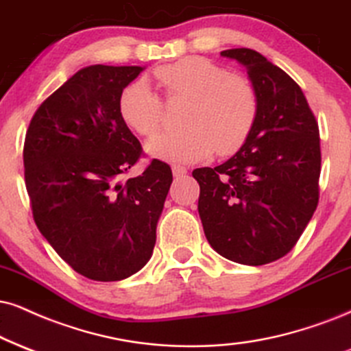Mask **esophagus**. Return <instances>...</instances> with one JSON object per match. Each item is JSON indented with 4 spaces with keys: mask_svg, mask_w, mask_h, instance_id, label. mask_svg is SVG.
<instances>
[{
    "mask_svg": "<svg viewBox=\"0 0 351 351\" xmlns=\"http://www.w3.org/2000/svg\"><path fill=\"white\" fill-rule=\"evenodd\" d=\"M172 174H174L176 177H180V176L187 174V167L180 166V164H174V166H172Z\"/></svg>",
    "mask_w": 351,
    "mask_h": 351,
    "instance_id": "1",
    "label": "esophagus"
}]
</instances>
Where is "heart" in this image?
Wrapping results in <instances>:
<instances>
[{
    "mask_svg": "<svg viewBox=\"0 0 351 351\" xmlns=\"http://www.w3.org/2000/svg\"><path fill=\"white\" fill-rule=\"evenodd\" d=\"M167 99H190L182 132L148 143V153L169 162H193L216 153H236L247 141L258 115V96L247 77L231 75L203 56H185L154 70ZM119 114L133 132L153 136L164 119V101L146 80L125 86Z\"/></svg>",
    "mask_w": 351,
    "mask_h": 351,
    "instance_id": "heart-1",
    "label": "heart"
}]
</instances>
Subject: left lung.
<instances>
[{
    "label": "left lung",
    "instance_id": "1",
    "mask_svg": "<svg viewBox=\"0 0 351 351\" xmlns=\"http://www.w3.org/2000/svg\"><path fill=\"white\" fill-rule=\"evenodd\" d=\"M245 66L258 115L244 146L216 167L192 172L198 213L216 252L265 265L296 245L319 203V125L295 80L250 49L223 50Z\"/></svg>",
    "mask_w": 351,
    "mask_h": 351
}]
</instances>
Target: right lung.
<instances>
[{
    "mask_svg": "<svg viewBox=\"0 0 351 351\" xmlns=\"http://www.w3.org/2000/svg\"><path fill=\"white\" fill-rule=\"evenodd\" d=\"M141 66L93 64L40 104L24 141V179L38 231L73 270L119 281L149 261L172 182L153 159L125 179L143 148L119 114Z\"/></svg>",
    "mask_w": 351,
    "mask_h": 351,
    "instance_id": "add662e5",
    "label": "right lung"
}]
</instances>
